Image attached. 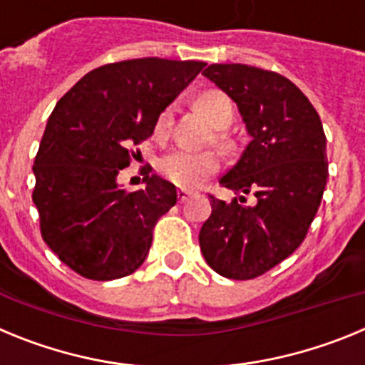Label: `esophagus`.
<instances>
[{
	"instance_id": "1",
	"label": "esophagus",
	"mask_w": 365,
	"mask_h": 365,
	"mask_svg": "<svg viewBox=\"0 0 365 365\" xmlns=\"http://www.w3.org/2000/svg\"><path fill=\"white\" fill-rule=\"evenodd\" d=\"M192 195H193V192H190V190H185V188L177 190V197H179L180 202H185L186 199L192 197Z\"/></svg>"
}]
</instances>
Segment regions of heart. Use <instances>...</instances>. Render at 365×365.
<instances>
[{"label": "heart", "mask_w": 365, "mask_h": 365, "mask_svg": "<svg viewBox=\"0 0 365 365\" xmlns=\"http://www.w3.org/2000/svg\"><path fill=\"white\" fill-rule=\"evenodd\" d=\"M195 108L208 118L214 128H227L234 118V104L230 96L225 95L217 89H208L202 91L195 98ZM172 125V108H166L159 115L155 122V137L159 140H164L168 137ZM221 168L217 153L214 151H202V153H192L186 150H173L168 155H164L159 163L160 175L172 185L179 188H195L206 180L208 177L215 175Z\"/></svg>", "instance_id": "b5f03b06"}]
</instances>
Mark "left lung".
Here are the masks:
<instances>
[{
  "instance_id": "left-lung-1",
  "label": "left lung",
  "mask_w": 365,
  "mask_h": 365,
  "mask_svg": "<svg viewBox=\"0 0 365 365\" xmlns=\"http://www.w3.org/2000/svg\"><path fill=\"white\" fill-rule=\"evenodd\" d=\"M234 100L252 140L219 179L256 205L215 195L199 245L206 263L230 279H254L303 243L329 177L325 133L309 98L289 78L245 63H212L202 73Z\"/></svg>"
}]
</instances>
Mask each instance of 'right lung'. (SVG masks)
Instances as JSON below:
<instances>
[{
    "label": "right lung",
    "instance_id": "right-lung-1",
    "mask_svg": "<svg viewBox=\"0 0 365 365\" xmlns=\"http://www.w3.org/2000/svg\"><path fill=\"white\" fill-rule=\"evenodd\" d=\"M205 66L164 58L106 63L58 100L32 166V201L43 241L82 278H124L146 259L155 225L177 202V190L150 175L151 168L138 192L120 188L117 175Z\"/></svg>",
    "mask_w": 365,
    "mask_h": 365
}]
</instances>
